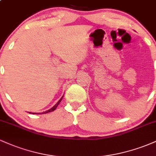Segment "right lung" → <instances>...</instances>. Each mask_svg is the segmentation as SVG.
I'll return each mask as SVG.
<instances>
[{
  "mask_svg": "<svg viewBox=\"0 0 156 156\" xmlns=\"http://www.w3.org/2000/svg\"><path fill=\"white\" fill-rule=\"evenodd\" d=\"M63 97H64V96H62V98H61V99L59 100V101H58V103H56V104H55V105H54V106H53V107H52V108H51V109H49V110L46 111V112H43V113H41V114H47V113H49V112H53V111H54V110H55V109L57 108V106H58V104H59V103H60V102H61V101H62V98H63ZM29 113H30V114H31V112H29ZM32 114H35V113H32Z\"/></svg>",
  "mask_w": 156,
  "mask_h": 156,
  "instance_id": "add662e5",
  "label": "right lung"
}]
</instances>
